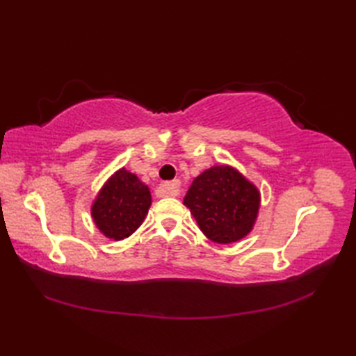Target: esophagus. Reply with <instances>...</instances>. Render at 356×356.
Listing matches in <instances>:
<instances>
[{
  "label": "esophagus",
  "instance_id": "34e87169",
  "mask_svg": "<svg viewBox=\"0 0 356 356\" xmlns=\"http://www.w3.org/2000/svg\"><path fill=\"white\" fill-rule=\"evenodd\" d=\"M180 186H182V184H180V180H172V182H168V184H163L162 188L163 191L168 194V195H179L180 194Z\"/></svg>",
  "mask_w": 356,
  "mask_h": 356
}]
</instances>
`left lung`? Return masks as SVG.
<instances>
[{"label": "left lung", "instance_id": "8db88e82", "mask_svg": "<svg viewBox=\"0 0 356 356\" xmlns=\"http://www.w3.org/2000/svg\"><path fill=\"white\" fill-rule=\"evenodd\" d=\"M184 205L211 241L228 245L252 231L260 209V191L236 168L218 165L193 180Z\"/></svg>", "mask_w": 356, "mask_h": 356}]
</instances>
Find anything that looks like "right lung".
Returning a JSON list of instances; mask_svg holds the SVG:
<instances>
[{"label":"right lung","mask_w":356,"mask_h":356,"mask_svg":"<svg viewBox=\"0 0 356 356\" xmlns=\"http://www.w3.org/2000/svg\"><path fill=\"white\" fill-rule=\"evenodd\" d=\"M149 207L148 186L136 174L120 168L97 193L92 205V217L105 237L124 240L142 225Z\"/></svg>","instance_id":"add662e5"}]
</instances>
